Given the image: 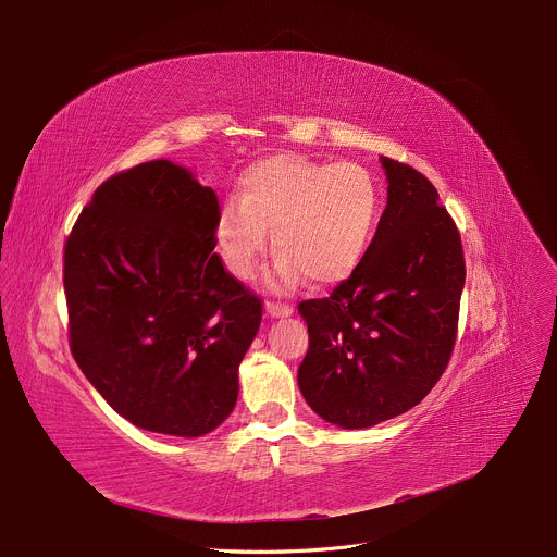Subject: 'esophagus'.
I'll return each mask as SVG.
<instances>
[{
	"label": "esophagus",
	"instance_id": "34e87169",
	"mask_svg": "<svg viewBox=\"0 0 557 557\" xmlns=\"http://www.w3.org/2000/svg\"><path fill=\"white\" fill-rule=\"evenodd\" d=\"M265 313H269L271 319H282V317H292L294 307L286 305V302H275V300H265Z\"/></svg>",
	"mask_w": 557,
	"mask_h": 557
}]
</instances>
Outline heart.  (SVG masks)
Listing matches in <instances>:
<instances>
[{
    "instance_id": "obj_1",
    "label": "heart",
    "mask_w": 557,
    "mask_h": 557,
    "mask_svg": "<svg viewBox=\"0 0 557 557\" xmlns=\"http://www.w3.org/2000/svg\"><path fill=\"white\" fill-rule=\"evenodd\" d=\"M382 186L367 165L275 154L255 161L223 205L215 238L227 269L250 277L269 246L284 280L317 284L348 277L367 257L382 215Z\"/></svg>"
}]
</instances>
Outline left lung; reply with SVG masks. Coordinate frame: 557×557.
Returning <instances> with one entry per match:
<instances>
[{
	"instance_id": "8db88e82",
	"label": "left lung",
	"mask_w": 557,
	"mask_h": 557,
	"mask_svg": "<svg viewBox=\"0 0 557 557\" xmlns=\"http://www.w3.org/2000/svg\"><path fill=\"white\" fill-rule=\"evenodd\" d=\"M389 198L367 257L327 298L298 305L309 348L298 386L346 430L419 405L446 371L465 288L459 230L432 182L382 157Z\"/></svg>"
}]
</instances>
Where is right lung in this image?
<instances>
[{
    "label": "right lung",
    "instance_id": "right-lung-1",
    "mask_svg": "<svg viewBox=\"0 0 557 557\" xmlns=\"http://www.w3.org/2000/svg\"><path fill=\"white\" fill-rule=\"evenodd\" d=\"M219 198L165 159L102 182L65 238L72 357L136 428L200 437L238 396L261 298L213 252Z\"/></svg>",
    "mask_w": 557,
    "mask_h": 557
}]
</instances>
